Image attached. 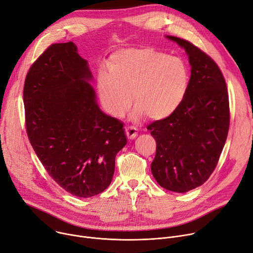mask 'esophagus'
<instances>
[{
  "label": "esophagus",
  "mask_w": 253,
  "mask_h": 253,
  "mask_svg": "<svg viewBox=\"0 0 253 253\" xmlns=\"http://www.w3.org/2000/svg\"><path fill=\"white\" fill-rule=\"evenodd\" d=\"M125 132H126V135L129 139H134L138 134V130L137 128L133 127V126H128L125 128Z\"/></svg>",
  "instance_id": "esophagus-1"
}]
</instances>
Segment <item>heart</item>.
<instances>
[{"label":"heart","instance_id":"1","mask_svg":"<svg viewBox=\"0 0 253 253\" xmlns=\"http://www.w3.org/2000/svg\"><path fill=\"white\" fill-rule=\"evenodd\" d=\"M189 81L188 66L183 59L150 46L129 47L111 55L108 71H98L96 88L104 108L114 117L126 112L132 95L134 119L146 115L162 120L182 104Z\"/></svg>","mask_w":253,"mask_h":253}]
</instances>
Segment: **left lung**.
<instances>
[{
  "label": "left lung",
  "mask_w": 253,
  "mask_h": 253,
  "mask_svg": "<svg viewBox=\"0 0 253 253\" xmlns=\"http://www.w3.org/2000/svg\"><path fill=\"white\" fill-rule=\"evenodd\" d=\"M186 52L191 66L189 87L169 117L147 126L157 142L150 169L163 188L184 193L211 175L230 125L225 78L214 61L191 42L167 36Z\"/></svg>",
  "instance_id": "obj_1"
}]
</instances>
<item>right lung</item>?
Here are the masks:
<instances>
[{
    "label": "right lung",
    "mask_w": 253,
    "mask_h": 253,
    "mask_svg": "<svg viewBox=\"0 0 253 253\" xmlns=\"http://www.w3.org/2000/svg\"><path fill=\"white\" fill-rule=\"evenodd\" d=\"M92 79L74 42L54 43L30 67L23 90L38 158L63 189L83 198L109 187L127 143L123 123L99 109Z\"/></svg>",
    "instance_id": "add662e5"
}]
</instances>
